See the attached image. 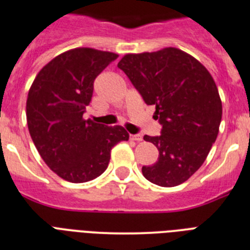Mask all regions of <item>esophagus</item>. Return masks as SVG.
Here are the masks:
<instances>
[{
    "label": "esophagus",
    "instance_id": "1",
    "mask_svg": "<svg viewBox=\"0 0 250 250\" xmlns=\"http://www.w3.org/2000/svg\"><path fill=\"white\" fill-rule=\"evenodd\" d=\"M129 138L132 139V141H136V142H141L142 139H143V136L142 134H130Z\"/></svg>",
    "mask_w": 250,
    "mask_h": 250
}]
</instances>
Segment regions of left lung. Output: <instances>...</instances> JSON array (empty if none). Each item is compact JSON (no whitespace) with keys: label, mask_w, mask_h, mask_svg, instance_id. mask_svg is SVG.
Listing matches in <instances>:
<instances>
[{"label":"left lung","mask_w":250,"mask_h":250,"mask_svg":"<svg viewBox=\"0 0 250 250\" xmlns=\"http://www.w3.org/2000/svg\"><path fill=\"white\" fill-rule=\"evenodd\" d=\"M146 104L156 105L161 136H145L159 150L142 173L161 187L182 184L206 161L222 120L214 80L194 57L178 48L125 55L118 62Z\"/></svg>","instance_id":"left-lung-1"}]
</instances>
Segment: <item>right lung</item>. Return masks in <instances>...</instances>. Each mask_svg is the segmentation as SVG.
Masks as SVG:
<instances>
[{
	"instance_id": "right-lung-1",
	"label": "right lung",
	"mask_w": 250,
	"mask_h": 250,
	"mask_svg": "<svg viewBox=\"0 0 250 250\" xmlns=\"http://www.w3.org/2000/svg\"><path fill=\"white\" fill-rule=\"evenodd\" d=\"M117 57L93 48L71 49L47 63L31 86L26 104L31 138L47 166L64 181L97 178L108 167L112 148L129 138L121 125L83 120L94 80Z\"/></svg>"
}]
</instances>
